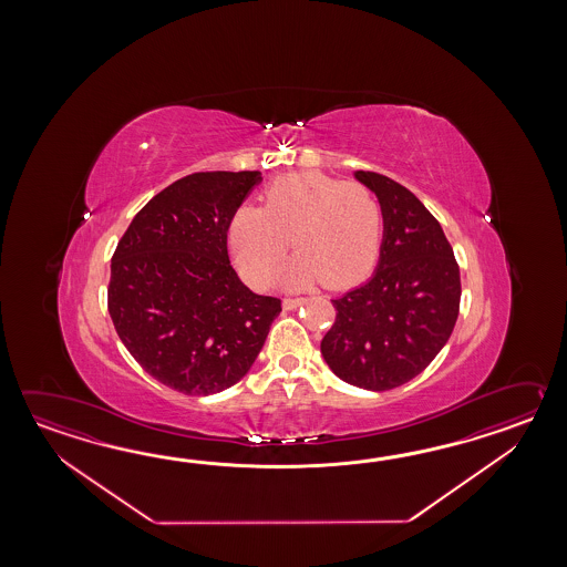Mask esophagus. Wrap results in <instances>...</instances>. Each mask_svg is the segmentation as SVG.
<instances>
[{
    "label": "esophagus",
    "instance_id": "esophagus-1",
    "mask_svg": "<svg viewBox=\"0 0 567 567\" xmlns=\"http://www.w3.org/2000/svg\"><path fill=\"white\" fill-rule=\"evenodd\" d=\"M284 310H296V308H300L303 300L301 298H284Z\"/></svg>",
    "mask_w": 567,
    "mask_h": 567
}]
</instances>
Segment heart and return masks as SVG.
I'll list each match as a JSON object with an SVG mask.
<instances>
[{
	"label": "heart",
	"mask_w": 567,
	"mask_h": 567,
	"mask_svg": "<svg viewBox=\"0 0 567 567\" xmlns=\"http://www.w3.org/2000/svg\"><path fill=\"white\" fill-rule=\"evenodd\" d=\"M261 198V208L241 206L229 225L235 264L255 288L267 286L289 241L298 249L281 271L289 288L318 279L342 288L373 269L383 210L367 186L320 172H296L271 182Z\"/></svg>",
	"instance_id": "obj_1"
}]
</instances>
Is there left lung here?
I'll return each mask as SVG.
<instances>
[{
    "mask_svg": "<svg viewBox=\"0 0 567 567\" xmlns=\"http://www.w3.org/2000/svg\"><path fill=\"white\" fill-rule=\"evenodd\" d=\"M383 210L373 278L337 300L322 357L338 379L369 391L403 385L434 361L458 320L460 269L434 215L399 182L357 169Z\"/></svg>",
    "mask_w": 567,
    "mask_h": 567,
    "instance_id": "left-lung-1",
    "label": "left lung"
}]
</instances>
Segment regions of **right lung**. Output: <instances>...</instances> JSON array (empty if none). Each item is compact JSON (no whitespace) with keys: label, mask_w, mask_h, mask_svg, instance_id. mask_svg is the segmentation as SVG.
I'll return each instance as SVG.
<instances>
[{"label":"right lung","mask_w":567,"mask_h":567,"mask_svg":"<svg viewBox=\"0 0 567 567\" xmlns=\"http://www.w3.org/2000/svg\"><path fill=\"white\" fill-rule=\"evenodd\" d=\"M261 172H196L135 215L111 259L109 313L145 373L184 395L241 381L281 301L243 284L227 251L230 218Z\"/></svg>","instance_id":"obj_1"}]
</instances>
